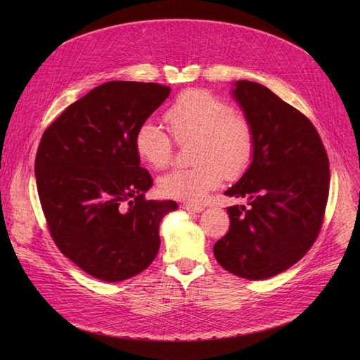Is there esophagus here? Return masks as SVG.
Returning a JSON list of instances; mask_svg holds the SVG:
<instances>
[{
	"mask_svg": "<svg viewBox=\"0 0 360 360\" xmlns=\"http://www.w3.org/2000/svg\"><path fill=\"white\" fill-rule=\"evenodd\" d=\"M182 209L186 210V212H191V213H200L204 210L202 205H198V204H190V202H185L182 204Z\"/></svg>",
	"mask_w": 360,
	"mask_h": 360,
	"instance_id": "obj_1",
	"label": "esophagus"
}]
</instances>
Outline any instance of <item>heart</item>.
I'll return each mask as SVG.
<instances>
[{
    "mask_svg": "<svg viewBox=\"0 0 360 360\" xmlns=\"http://www.w3.org/2000/svg\"><path fill=\"white\" fill-rule=\"evenodd\" d=\"M166 121L176 141L195 140L191 167L174 169L159 179L165 197L202 202L226 178H240L252 165L257 137L251 121L232 105L202 89L181 93L166 110ZM137 156L155 169L167 166L174 156L169 132L151 121L139 125L134 134Z\"/></svg>",
    "mask_w": 360,
    "mask_h": 360,
    "instance_id": "obj_1",
    "label": "heart"
}]
</instances>
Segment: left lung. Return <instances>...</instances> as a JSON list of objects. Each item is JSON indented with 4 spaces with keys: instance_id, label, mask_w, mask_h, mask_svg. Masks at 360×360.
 Listing matches in <instances>:
<instances>
[{
    "instance_id": "left-lung-1",
    "label": "left lung",
    "mask_w": 360,
    "mask_h": 360,
    "mask_svg": "<svg viewBox=\"0 0 360 360\" xmlns=\"http://www.w3.org/2000/svg\"><path fill=\"white\" fill-rule=\"evenodd\" d=\"M232 96L254 129L252 165L224 195L248 198L228 207L229 232L214 257L229 273L264 280L288 270L315 242L330 190V162L314 124L259 83L239 80Z\"/></svg>"
}]
</instances>
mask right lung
<instances>
[{"mask_svg": "<svg viewBox=\"0 0 360 360\" xmlns=\"http://www.w3.org/2000/svg\"><path fill=\"white\" fill-rule=\"evenodd\" d=\"M158 83L108 82L70 105L44 132L34 160L37 194L60 251L87 274L122 281L160 248L172 200H146L153 185L134 148L139 125L169 96Z\"/></svg>", "mask_w": 360, "mask_h": 360, "instance_id": "right-lung-1", "label": "right lung"}]
</instances>
